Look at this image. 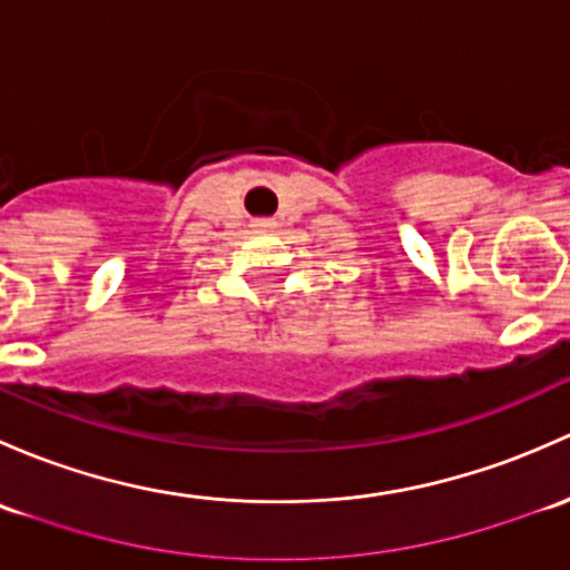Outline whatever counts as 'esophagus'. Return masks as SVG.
<instances>
[{
    "mask_svg": "<svg viewBox=\"0 0 570 570\" xmlns=\"http://www.w3.org/2000/svg\"><path fill=\"white\" fill-rule=\"evenodd\" d=\"M272 225H274L272 219H255V222H252V227H255V230H268Z\"/></svg>",
    "mask_w": 570,
    "mask_h": 570,
    "instance_id": "esophagus-1",
    "label": "esophagus"
}]
</instances>
